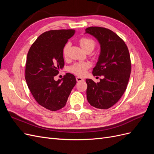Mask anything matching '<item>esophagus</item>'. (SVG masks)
<instances>
[{
	"label": "esophagus",
	"mask_w": 154,
	"mask_h": 154,
	"mask_svg": "<svg viewBox=\"0 0 154 154\" xmlns=\"http://www.w3.org/2000/svg\"><path fill=\"white\" fill-rule=\"evenodd\" d=\"M76 81H77V82L83 81V79L82 78H81V77H76Z\"/></svg>",
	"instance_id": "34e87169"
}]
</instances>
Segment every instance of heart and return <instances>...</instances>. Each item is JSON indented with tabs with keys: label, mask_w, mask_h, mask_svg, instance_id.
<instances>
[{
	"label": "heart",
	"mask_w": 154,
	"mask_h": 154,
	"mask_svg": "<svg viewBox=\"0 0 154 154\" xmlns=\"http://www.w3.org/2000/svg\"><path fill=\"white\" fill-rule=\"evenodd\" d=\"M79 42L81 45V47L84 51L87 50H93L95 46L94 41L92 40L91 38H87V37H83L79 40ZM69 44H66L64 45L63 48V56L66 58L67 56V52L69 49ZM91 66V64L88 62H77L74 63L73 65L69 67V70L70 72L76 74V75L82 76L86 73L87 69L90 68Z\"/></svg>",
	"instance_id": "obj_1"
}]
</instances>
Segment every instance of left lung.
Returning a JSON list of instances; mask_svg holds the SVG:
<instances>
[{"mask_svg": "<svg viewBox=\"0 0 154 154\" xmlns=\"http://www.w3.org/2000/svg\"><path fill=\"white\" fill-rule=\"evenodd\" d=\"M85 33L94 36L101 48L92 74L104 76L97 83L86 79L87 101L97 109H109L119 100L127 88L131 72L129 51L125 42L109 29L89 27Z\"/></svg>", "mask_w": 154, "mask_h": 154, "instance_id": "1", "label": "left lung"}]
</instances>
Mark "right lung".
<instances>
[{
	"label": "right lung",
	"mask_w": 154,
	"mask_h": 154,
	"mask_svg": "<svg viewBox=\"0 0 154 154\" xmlns=\"http://www.w3.org/2000/svg\"><path fill=\"white\" fill-rule=\"evenodd\" d=\"M74 32V29L46 31L37 38L27 53L25 71L27 86L37 103L51 111L66 105L76 83L71 73L58 81L54 79L64 66L63 48Z\"/></svg>",
	"instance_id": "add662e5"
}]
</instances>
